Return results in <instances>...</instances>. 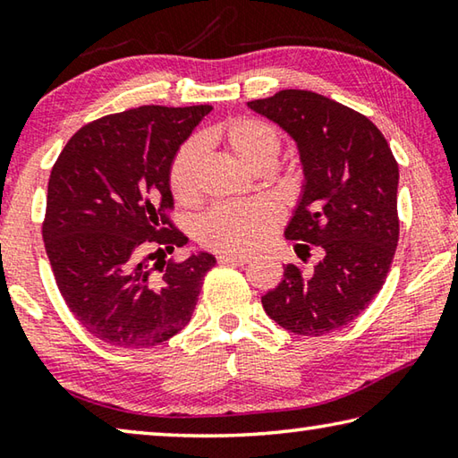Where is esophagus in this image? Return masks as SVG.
<instances>
[{
    "instance_id": "1",
    "label": "esophagus",
    "mask_w": 458,
    "mask_h": 458,
    "mask_svg": "<svg viewBox=\"0 0 458 458\" xmlns=\"http://www.w3.org/2000/svg\"><path fill=\"white\" fill-rule=\"evenodd\" d=\"M218 262H220V265L244 267V265H248V262H250V257H244V254H236V252H220Z\"/></svg>"
}]
</instances>
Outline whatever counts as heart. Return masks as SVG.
<instances>
[{
  "mask_svg": "<svg viewBox=\"0 0 458 458\" xmlns=\"http://www.w3.org/2000/svg\"><path fill=\"white\" fill-rule=\"evenodd\" d=\"M206 143H220L232 157L252 172H270L281 153V137L268 123L240 117L212 127L204 135ZM199 145L185 143L169 167V188L180 204H190L198 196ZM281 222V214L267 199L220 204L212 208L198 226L199 242L224 252H252L268 242Z\"/></svg>",
  "mask_w": 458,
  "mask_h": 458,
  "instance_id": "obj_1",
  "label": "heart"
}]
</instances>
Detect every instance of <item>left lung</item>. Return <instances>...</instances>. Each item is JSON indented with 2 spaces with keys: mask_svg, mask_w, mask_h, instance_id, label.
I'll return each instance as SVG.
<instances>
[{
  "mask_svg": "<svg viewBox=\"0 0 458 458\" xmlns=\"http://www.w3.org/2000/svg\"><path fill=\"white\" fill-rule=\"evenodd\" d=\"M248 106L297 143L303 191L284 236L294 252L321 260L311 275L286 265L262 297L286 331L319 337L350 325L382 289L398 246V164L374 123L311 90L286 89Z\"/></svg>",
  "mask_w": 458,
  "mask_h": 458,
  "instance_id": "obj_1",
  "label": "left lung"
}]
</instances>
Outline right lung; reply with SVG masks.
I'll list each match as a JSON object with an SVG mask.
<instances>
[{
	"instance_id": "1",
	"label": "right lung",
	"mask_w": 458,
	"mask_h": 458,
	"mask_svg": "<svg viewBox=\"0 0 458 458\" xmlns=\"http://www.w3.org/2000/svg\"><path fill=\"white\" fill-rule=\"evenodd\" d=\"M210 105H147L76 131L48 182L42 236L62 299L108 345L149 350L190 323L210 252L188 244L167 212L169 167Z\"/></svg>"
}]
</instances>
